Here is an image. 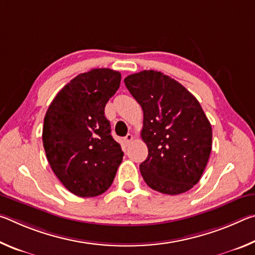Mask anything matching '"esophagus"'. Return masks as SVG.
Instances as JSON below:
<instances>
[{"instance_id": "obj_1", "label": "esophagus", "mask_w": 255, "mask_h": 255, "mask_svg": "<svg viewBox=\"0 0 255 255\" xmlns=\"http://www.w3.org/2000/svg\"><path fill=\"white\" fill-rule=\"evenodd\" d=\"M132 138H133V137H132L131 133H128V135L124 138V141H125V143H126V144H129V143H130V141L132 140Z\"/></svg>"}]
</instances>
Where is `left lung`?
Masks as SVG:
<instances>
[{
  "instance_id": "8db88e82",
  "label": "left lung",
  "mask_w": 255,
  "mask_h": 255,
  "mask_svg": "<svg viewBox=\"0 0 255 255\" xmlns=\"http://www.w3.org/2000/svg\"><path fill=\"white\" fill-rule=\"evenodd\" d=\"M144 114L141 138L147 158L139 170L149 188L180 195L199 182L211 152L213 130L197 99L182 84L157 71L125 79Z\"/></svg>"
}]
</instances>
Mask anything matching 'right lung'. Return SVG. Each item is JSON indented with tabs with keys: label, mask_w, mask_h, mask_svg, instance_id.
<instances>
[{
	"label": "right lung",
	"mask_w": 255,
	"mask_h": 255,
	"mask_svg": "<svg viewBox=\"0 0 255 255\" xmlns=\"http://www.w3.org/2000/svg\"><path fill=\"white\" fill-rule=\"evenodd\" d=\"M122 74L93 68L57 93L44 119L42 143L54 173L79 197L101 195L114 182L124 152L111 136L105 107Z\"/></svg>",
	"instance_id": "1"
}]
</instances>
